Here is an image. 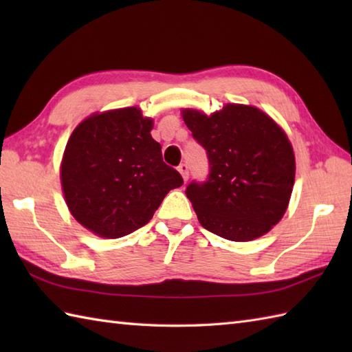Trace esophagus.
I'll list each match as a JSON object with an SVG mask.
<instances>
[{"instance_id":"obj_1","label":"esophagus","mask_w":352,"mask_h":352,"mask_svg":"<svg viewBox=\"0 0 352 352\" xmlns=\"http://www.w3.org/2000/svg\"><path fill=\"white\" fill-rule=\"evenodd\" d=\"M178 172H180L182 174V177H183V180L184 182H188V178H189V166L186 163H182L180 166H178Z\"/></svg>"}]
</instances>
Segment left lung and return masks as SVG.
Returning <instances> with one entry per match:
<instances>
[{
	"label": "left lung",
	"mask_w": 352,
	"mask_h": 352,
	"mask_svg": "<svg viewBox=\"0 0 352 352\" xmlns=\"http://www.w3.org/2000/svg\"><path fill=\"white\" fill-rule=\"evenodd\" d=\"M183 119L208 159L206 180L186 188L201 226L234 242L267 233L294 189L295 155L286 134L263 111L241 104L210 116L188 109Z\"/></svg>",
	"instance_id": "obj_1"
}]
</instances>
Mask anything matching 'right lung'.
<instances>
[{"label":"right lung","instance_id":"right-lung-1","mask_svg":"<svg viewBox=\"0 0 352 352\" xmlns=\"http://www.w3.org/2000/svg\"><path fill=\"white\" fill-rule=\"evenodd\" d=\"M153 121L136 107L85 119L65 148L60 177L66 204L81 226L116 239L144 227L183 177L162 159Z\"/></svg>","mask_w":352,"mask_h":352}]
</instances>
